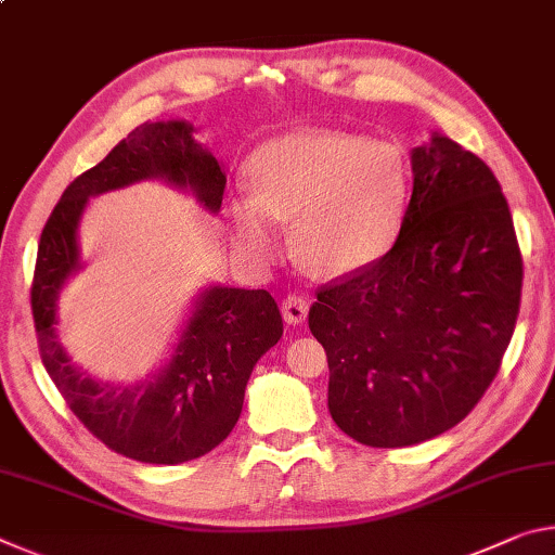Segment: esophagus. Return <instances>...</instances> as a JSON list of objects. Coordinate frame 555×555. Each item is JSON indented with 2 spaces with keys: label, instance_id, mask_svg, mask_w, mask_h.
Segmentation results:
<instances>
[{
  "label": "esophagus",
  "instance_id": "1",
  "mask_svg": "<svg viewBox=\"0 0 555 555\" xmlns=\"http://www.w3.org/2000/svg\"><path fill=\"white\" fill-rule=\"evenodd\" d=\"M281 313H284V321L288 325H300L308 315V300L300 296H286L284 304H281Z\"/></svg>",
  "mask_w": 555,
  "mask_h": 555
}]
</instances>
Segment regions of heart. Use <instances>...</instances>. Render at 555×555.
<instances>
[{
	"mask_svg": "<svg viewBox=\"0 0 555 555\" xmlns=\"http://www.w3.org/2000/svg\"><path fill=\"white\" fill-rule=\"evenodd\" d=\"M249 171L255 188L228 198L232 237L249 259H274L291 220L296 257L321 276L370 269L399 240L411 171L397 144L298 129L261 144Z\"/></svg>",
	"mask_w": 555,
	"mask_h": 555,
	"instance_id": "b5f03b06",
	"label": "heart"
}]
</instances>
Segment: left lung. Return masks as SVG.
Wrapping results in <instances>:
<instances>
[{"label": "left lung", "mask_w": 555, "mask_h": 555, "mask_svg": "<svg viewBox=\"0 0 555 555\" xmlns=\"http://www.w3.org/2000/svg\"><path fill=\"white\" fill-rule=\"evenodd\" d=\"M411 173L393 247L308 311L331 367V416L372 448L460 424L500 370L521 300L519 244L490 166L430 131L411 149Z\"/></svg>", "instance_id": "1"}]
</instances>
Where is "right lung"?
Wrapping results in <instances>:
<instances>
[{
	"mask_svg": "<svg viewBox=\"0 0 555 555\" xmlns=\"http://www.w3.org/2000/svg\"><path fill=\"white\" fill-rule=\"evenodd\" d=\"M195 131L185 119L144 121L75 178L41 232L31 288L43 367L70 411L115 453L149 465H178L220 446L237 424L251 370L284 335L269 291L208 284L193 296L164 362L139 382L100 379L61 343L59 298L82 269L78 230L90 198L158 181L220 212L228 178Z\"/></svg>",
	"mask_w": 555,
	"mask_h": 555,
	"instance_id": "right-lung-1",
	"label": "right lung"
}]
</instances>
